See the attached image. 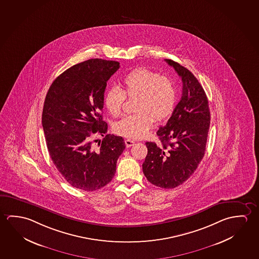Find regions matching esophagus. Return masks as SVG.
I'll return each mask as SVG.
<instances>
[{
    "instance_id": "34e87169",
    "label": "esophagus",
    "mask_w": 259,
    "mask_h": 259,
    "mask_svg": "<svg viewBox=\"0 0 259 259\" xmlns=\"http://www.w3.org/2000/svg\"><path fill=\"white\" fill-rule=\"evenodd\" d=\"M124 143H125V146L129 148V147H131L132 145H134L135 144V142L134 141L130 140V139H126V140H124Z\"/></svg>"
}]
</instances>
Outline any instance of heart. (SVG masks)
Here are the masks:
<instances>
[{
  "instance_id": "b5f03b06",
  "label": "heart",
  "mask_w": 259,
  "mask_h": 259,
  "mask_svg": "<svg viewBox=\"0 0 259 259\" xmlns=\"http://www.w3.org/2000/svg\"><path fill=\"white\" fill-rule=\"evenodd\" d=\"M122 84L123 91L117 87L106 90L105 106L111 115L117 117L122 113L125 96L136 97L137 113L123 116L115 123V132L119 136L140 139L152 127L153 118L162 120L171 114L177 100L176 88L170 77L160 76L148 68H137L128 73Z\"/></svg>"
}]
</instances>
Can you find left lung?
Returning a JSON list of instances; mask_svg holds the SVG:
<instances>
[{"label":"left lung","mask_w":259,"mask_h":259,"mask_svg":"<svg viewBox=\"0 0 259 259\" xmlns=\"http://www.w3.org/2000/svg\"><path fill=\"white\" fill-rule=\"evenodd\" d=\"M183 80V94L172 115L157 136L161 144L146 142L143 163L150 183L164 189L183 184L202 160L210 124L208 98L194 75L174 60H165Z\"/></svg>","instance_id":"8db88e82"}]
</instances>
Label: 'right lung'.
<instances>
[{
    "label": "right lung",
    "mask_w": 259,
    "mask_h": 259,
    "mask_svg": "<svg viewBox=\"0 0 259 259\" xmlns=\"http://www.w3.org/2000/svg\"><path fill=\"white\" fill-rule=\"evenodd\" d=\"M119 68L117 61L101 59L74 65L53 81L45 98L48 151L64 179L76 189L97 191L110 183L125 148L123 137L107 135L102 117L106 82ZM94 134L104 137L98 149L93 146Z\"/></svg>",
    "instance_id": "obj_1"
}]
</instances>
